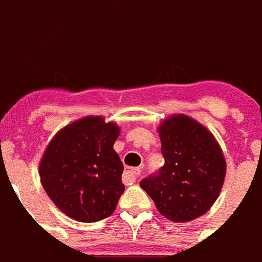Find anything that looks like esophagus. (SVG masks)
I'll return each mask as SVG.
<instances>
[{
    "instance_id": "1",
    "label": "esophagus",
    "mask_w": 262,
    "mask_h": 262,
    "mask_svg": "<svg viewBox=\"0 0 262 262\" xmlns=\"http://www.w3.org/2000/svg\"><path fill=\"white\" fill-rule=\"evenodd\" d=\"M140 176V168H131L126 170V176H124V181L127 184H134Z\"/></svg>"
}]
</instances>
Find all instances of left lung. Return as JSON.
<instances>
[{"label": "left lung", "mask_w": 262, "mask_h": 262, "mask_svg": "<svg viewBox=\"0 0 262 262\" xmlns=\"http://www.w3.org/2000/svg\"><path fill=\"white\" fill-rule=\"evenodd\" d=\"M165 164L140 187L161 215L185 223L202 216L221 194L226 159L215 136L184 114L170 115L157 127Z\"/></svg>", "instance_id": "obj_1"}]
</instances>
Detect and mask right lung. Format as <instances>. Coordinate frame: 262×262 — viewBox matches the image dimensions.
Wrapping results in <instances>:
<instances>
[{
	"instance_id": "1",
	"label": "right lung",
	"mask_w": 262,
	"mask_h": 262,
	"mask_svg": "<svg viewBox=\"0 0 262 262\" xmlns=\"http://www.w3.org/2000/svg\"><path fill=\"white\" fill-rule=\"evenodd\" d=\"M119 134L115 122L89 115L60 129L47 145L40 182L67 216L93 223L114 212L124 191L123 164L114 151Z\"/></svg>"
}]
</instances>
